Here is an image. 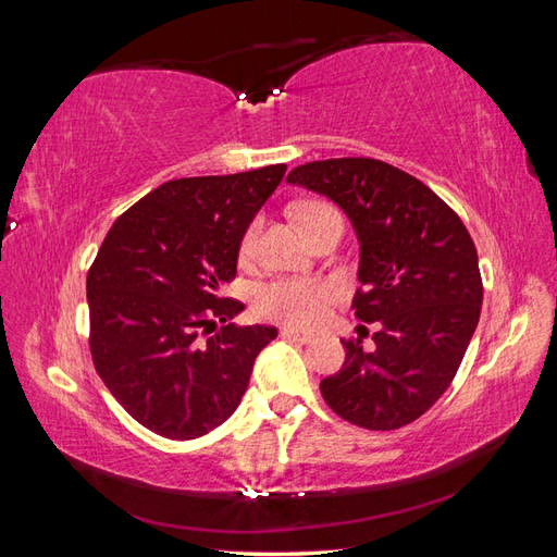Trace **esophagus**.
Wrapping results in <instances>:
<instances>
[{"label": "esophagus", "mask_w": 557, "mask_h": 557, "mask_svg": "<svg viewBox=\"0 0 557 557\" xmlns=\"http://www.w3.org/2000/svg\"><path fill=\"white\" fill-rule=\"evenodd\" d=\"M281 336H283V339H293V342H299V344L313 342V334L299 332V330H293V327H283V330H281Z\"/></svg>", "instance_id": "1"}]
</instances>
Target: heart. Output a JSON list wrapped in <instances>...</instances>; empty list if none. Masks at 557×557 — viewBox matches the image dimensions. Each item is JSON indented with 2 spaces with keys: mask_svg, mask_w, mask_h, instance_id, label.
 I'll list each match as a JSON object with an SVG mask.
<instances>
[{
  "mask_svg": "<svg viewBox=\"0 0 557 557\" xmlns=\"http://www.w3.org/2000/svg\"><path fill=\"white\" fill-rule=\"evenodd\" d=\"M327 205H305L301 207V221L305 225L311 218L325 209ZM262 232V218H252L248 223L242 244H239V256L242 260H250L256 256L258 242ZM336 297V290L330 283L320 281H301V278H278L262 283L252 293V309L262 320H272V323H283L293 327H311L325 318L327 307Z\"/></svg>",
  "mask_w": 557,
  "mask_h": 557,
  "instance_id": "b5f03b06",
  "label": "heart"
}]
</instances>
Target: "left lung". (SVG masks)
<instances>
[{
	"instance_id": "1",
	"label": "left lung",
	"mask_w": 557,
	"mask_h": 557,
	"mask_svg": "<svg viewBox=\"0 0 557 557\" xmlns=\"http://www.w3.org/2000/svg\"><path fill=\"white\" fill-rule=\"evenodd\" d=\"M288 183L330 197L350 218L362 283L352 311L379 325L374 350L342 339L346 360L320 381L323 399L364 430L413 423L446 393L479 325L483 281L474 242L440 195L381 160L307 162Z\"/></svg>"
}]
</instances>
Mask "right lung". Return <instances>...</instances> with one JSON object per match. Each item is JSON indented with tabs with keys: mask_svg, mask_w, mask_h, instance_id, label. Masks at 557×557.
I'll list each match as a JSON object with an SVG mask.
<instances>
[{
	"mask_svg": "<svg viewBox=\"0 0 557 557\" xmlns=\"http://www.w3.org/2000/svg\"><path fill=\"white\" fill-rule=\"evenodd\" d=\"M288 166L166 181L129 207L88 272L90 352L121 407L166 440H197L239 407L276 327L227 323L248 223ZM218 322H225L215 331ZM214 334L211 335L210 332Z\"/></svg>",
	"mask_w": 557,
	"mask_h": 557,
	"instance_id": "obj_1",
	"label": "right lung"
}]
</instances>
